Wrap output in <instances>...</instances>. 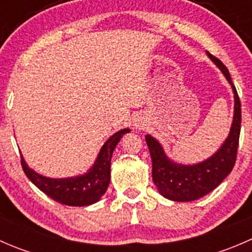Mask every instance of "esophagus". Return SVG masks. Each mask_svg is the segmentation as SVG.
I'll return each instance as SVG.
<instances>
[{
    "label": "esophagus",
    "instance_id": "obj_1",
    "mask_svg": "<svg viewBox=\"0 0 252 252\" xmlns=\"http://www.w3.org/2000/svg\"><path fill=\"white\" fill-rule=\"evenodd\" d=\"M145 126V124H144V122H142V119L138 118V119H135V121H134V126H135V128L142 129V126Z\"/></svg>",
    "mask_w": 252,
    "mask_h": 252
}]
</instances>
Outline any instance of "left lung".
Returning a JSON list of instances; mask_svg holds the SVG:
<instances>
[{
  "label": "left lung",
  "mask_w": 252,
  "mask_h": 252,
  "mask_svg": "<svg viewBox=\"0 0 252 252\" xmlns=\"http://www.w3.org/2000/svg\"><path fill=\"white\" fill-rule=\"evenodd\" d=\"M207 55L220 67L234 91V118H233L229 136L224 144L212 157L201 163L184 166L172 162L166 156L163 149L156 139L150 135H146L145 138L151 155L152 180L158 189L159 194L173 201H194L207 195L227 178V175L232 172L236 161L241 124L240 98L236 93L235 86L233 85L228 68L210 52H207Z\"/></svg>",
  "instance_id": "1"
}]
</instances>
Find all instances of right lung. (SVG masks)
<instances>
[{
	"mask_svg": "<svg viewBox=\"0 0 252 252\" xmlns=\"http://www.w3.org/2000/svg\"><path fill=\"white\" fill-rule=\"evenodd\" d=\"M130 129H123L112 135L101 149L95 164L86 174L64 179H52L37 174L25 163L23 156L20 163L25 175L42 192L60 204L67 206H88L98 201L107 190L111 178V158L116 145Z\"/></svg>",
	"mask_w": 252,
	"mask_h": 252,
	"instance_id": "add662e5",
	"label": "right lung"
}]
</instances>
